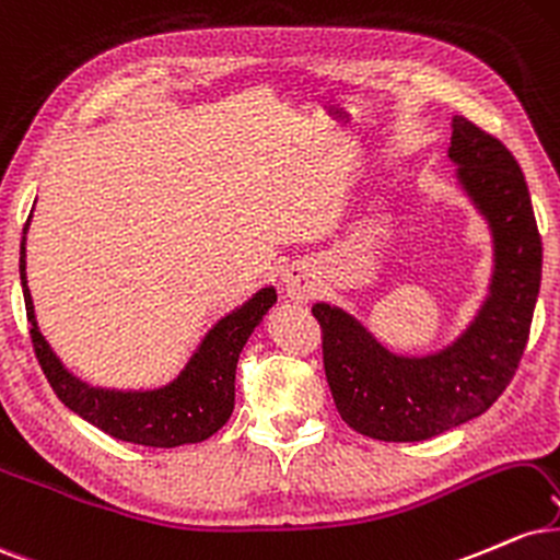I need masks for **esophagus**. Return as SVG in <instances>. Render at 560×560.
Wrapping results in <instances>:
<instances>
[{"instance_id": "34e87169", "label": "esophagus", "mask_w": 560, "mask_h": 560, "mask_svg": "<svg viewBox=\"0 0 560 560\" xmlns=\"http://www.w3.org/2000/svg\"><path fill=\"white\" fill-rule=\"evenodd\" d=\"M282 288H285L288 299L295 304H306L308 299L317 295V282H314L312 269L306 265H291L282 272Z\"/></svg>"}]
</instances>
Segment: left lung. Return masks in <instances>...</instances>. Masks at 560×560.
<instances>
[{"label":"left lung","mask_w":560,"mask_h":560,"mask_svg":"<svg viewBox=\"0 0 560 560\" xmlns=\"http://www.w3.org/2000/svg\"><path fill=\"white\" fill-rule=\"evenodd\" d=\"M448 156L492 235L488 295L466 330L440 351L404 357L340 306H312L338 413L361 435L385 443L435 438L488 411L522 361L540 293L542 241L514 154L456 115Z\"/></svg>","instance_id":"1"}]
</instances>
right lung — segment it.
<instances>
[{
  "label": "right lung",
  "mask_w": 560,
  "mask_h": 560,
  "mask_svg": "<svg viewBox=\"0 0 560 560\" xmlns=\"http://www.w3.org/2000/svg\"><path fill=\"white\" fill-rule=\"evenodd\" d=\"M31 217L23 228L20 241V282H23L25 314L31 322V340L36 359L49 380L57 398L98 427L107 435L122 443L149 445V448H177V445L201 443L212 438L228 422L235 406V366L238 357L252 338L265 314L275 306V288H261L246 304L217 319L212 330L201 338L199 348L190 353L180 374L167 385L151 390H117V387H96L75 377L46 343L38 330L33 299L25 278V233Z\"/></svg>",
  "instance_id": "obj_1"
}]
</instances>
